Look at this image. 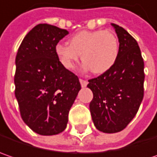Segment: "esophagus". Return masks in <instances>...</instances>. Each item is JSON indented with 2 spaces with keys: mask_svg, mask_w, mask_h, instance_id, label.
Returning a JSON list of instances; mask_svg holds the SVG:
<instances>
[{
  "mask_svg": "<svg viewBox=\"0 0 157 157\" xmlns=\"http://www.w3.org/2000/svg\"><path fill=\"white\" fill-rule=\"evenodd\" d=\"M80 82H81V85L82 87H86L88 84V82L86 80H83V79H80Z\"/></svg>",
  "mask_w": 157,
  "mask_h": 157,
  "instance_id": "34e87169",
  "label": "esophagus"
}]
</instances>
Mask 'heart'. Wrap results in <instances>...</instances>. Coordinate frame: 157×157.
<instances>
[{"mask_svg": "<svg viewBox=\"0 0 157 157\" xmlns=\"http://www.w3.org/2000/svg\"><path fill=\"white\" fill-rule=\"evenodd\" d=\"M55 52L62 66L75 68L80 55L84 69L101 75L110 69L119 54V41L112 31H81L68 40V45L59 43Z\"/></svg>", "mask_w": 157, "mask_h": 157, "instance_id": "heart-1", "label": "heart"}]
</instances>
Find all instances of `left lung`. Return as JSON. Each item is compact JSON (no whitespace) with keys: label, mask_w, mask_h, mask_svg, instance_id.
Returning <instances> with one entry per match:
<instances>
[{"label":"left lung","mask_w":157,"mask_h":157,"mask_svg":"<svg viewBox=\"0 0 157 157\" xmlns=\"http://www.w3.org/2000/svg\"><path fill=\"white\" fill-rule=\"evenodd\" d=\"M119 40L115 65L90 79L92 121L98 131L115 133L124 129L136 115L144 97V61L137 41L123 27L112 24Z\"/></svg>","instance_id":"obj_1"}]
</instances>
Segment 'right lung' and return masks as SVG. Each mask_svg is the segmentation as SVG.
<instances>
[{
	"label": "right lung",
	"mask_w": 157,
	"mask_h": 157,
	"mask_svg": "<svg viewBox=\"0 0 157 157\" xmlns=\"http://www.w3.org/2000/svg\"><path fill=\"white\" fill-rule=\"evenodd\" d=\"M68 32L39 24L28 33L16 56L15 96L20 115L40 135L62 132L68 113L81 90L79 78L62 66L55 52Z\"/></svg>",
	"instance_id": "right-lung-1"
}]
</instances>
